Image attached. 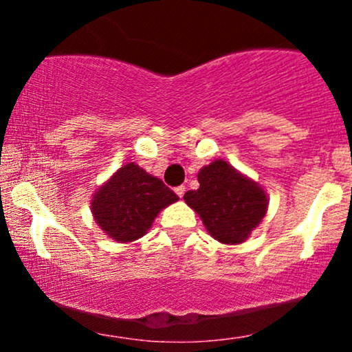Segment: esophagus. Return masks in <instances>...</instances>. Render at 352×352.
I'll return each mask as SVG.
<instances>
[{"label":"esophagus","instance_id":"obj_1","mask_svg":"<svg viewBox=\"0 0 352 352\" xmlns=\"http://www.w3.org/2000/svg\"><path fill=\"white\" fill-rule=\"evenodd\" d=\"M175 193L182 199V197H184V193H185V187H184V185H179V187H175Z\"/></svg>","mask_w":352,"mask_h":352}]
</instances>
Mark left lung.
Segmentation results:
<instances>
[{"label":"left lung","instance_id":"8db88e82","mask_svg":"<svg viewBox=\"0 0 352 352\" xmlns=\"http://www.w3.org/2000/svg\"><path fill=\"white\" fill-rule=\"evenodd\" d=\"M199 190H188L184 200L215 240L241 243L260 225L268 207L265 190L232 165L215 160L199 172Z\"/></svg>","mask_w":352,"mask_h":352}]
</instances>
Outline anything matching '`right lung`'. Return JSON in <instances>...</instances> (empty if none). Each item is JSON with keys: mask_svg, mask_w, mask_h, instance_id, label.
Listing matches in <instances>:
<instances>
[{"mask_svg": "<svg viewBox=\"0 0 352 352\" xmlns=\"http://www.w3.org/2000/svg\"><path fill=\"white\" fill-rule=\"evenodd\" d=\"M179 197L134 162L119 168L92 199V215L106 235L120 243L144 236L159 212Z\"/></svg>", "mask_w": 352, "mask_h": 352, "instance_id": "right-lung-1", "label": "right lung"}]
</instances>
